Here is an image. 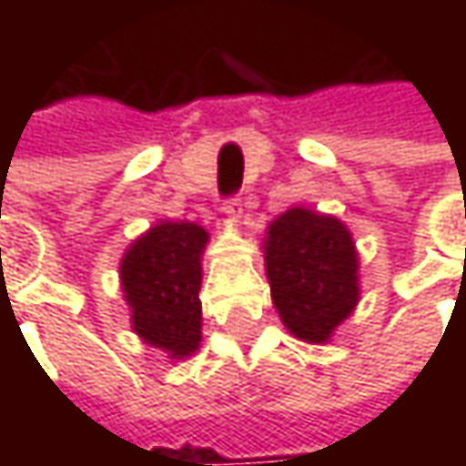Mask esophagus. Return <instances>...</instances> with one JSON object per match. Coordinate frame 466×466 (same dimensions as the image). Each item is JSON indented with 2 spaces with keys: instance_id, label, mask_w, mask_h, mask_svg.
Masks as SVG:
<instances>
[{
  "instance_id": "1",
  "label": "esophagus",
  "mask_w": 466,
  "mask_h": 466,
  "mask_svg": "<svg viewBox=\"0 0 466 466\" xmlns=\"http://www.w3.org/2000/svg\"><path fill=\"white\" fill-rule=\"evenodd\" d=\"M224 216H227L232 224H239V221H242V199H239V197H234V199H229V202L224 205Z\"/></svg>"
}]
</instances>
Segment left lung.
<instances>
[{"label": "left lung", "mask_w": 466, "mask_h": 466, "mask_svg": "<svg viewBox=\"0 0 466 466\" xmlns=\"http://www.w3.org/2000/svg\"><path fill=\"white\" fill-rule=\"evenodd\" d=\"M261 250L283 326L302 342H329L361 299L350 229L337 216L297 205L269 221Z\"/></svg>", "instance_id": "obj_1"}]
</instances>
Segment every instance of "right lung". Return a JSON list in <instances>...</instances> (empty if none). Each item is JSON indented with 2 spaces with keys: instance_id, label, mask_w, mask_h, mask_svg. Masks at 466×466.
Returning <instances> with one entry per match:
<instances>
[{
  "instance_id": "add662e5",
  "label": "right lung",
  "mask_w": 466,
  "mask_h": 466,
  "mask_svg": "<svg viewBox=\"0 0 466 466\" xmlns=\"http://www.w3.org/2000/svg\"><path fill=\"white\" fill-rule=\"evenodd\" d=\"M210 234L194 221H156L127 248L118 278L132 331L167 359H188L202 342V256Z\"/></svg>"
}]
</instances>
